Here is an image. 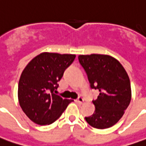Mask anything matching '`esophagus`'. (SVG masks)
I'll list each match as a JSON object with an SVG mask.
<instances>
[{"mask_svg":"<svg viewBox=\"0 0 146 146\" xmlns=\"http://www.w3.org/2000/svg\"><path fill=\"white\" fill-rule=\"evenodd\" d=\"M76 102H77V103H79V104H82L83 103H84V99H83V98H82L81 96H80V97L78 98L76 100Z\"/></svg>","mask_w":146,"mask_h":146,"instance_id":"esophagus-1","label":"esophagus"}]
</instances>
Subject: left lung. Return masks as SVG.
Returning <instances> with one entry per match:
<instances>
[{
    "instance_id": "left-lung-1",
    "label": "left lung",
    "mask_w": 146,
    "mask_h": 146,
    "mask_svg": "<svg viewBox=\"0 0 146 146\" xmlns=\"http://www.w3.org/2000/svg\"><path fill=\"white\" fill-rule=\"evenodd\" d=\"M79 61L88 76L92 89L99 95L92 101L95 113L86 118L90 126L106 129L120 120L131 101V86L127 71L110 55H80Z\"/></svg>"
}]
</instances>
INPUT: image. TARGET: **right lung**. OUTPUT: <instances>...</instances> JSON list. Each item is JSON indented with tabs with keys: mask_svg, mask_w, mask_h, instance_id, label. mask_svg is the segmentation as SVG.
<instances>
[{
	"mask_svg": "<svg viewBox=\"0 0 146 146\" xmlns=\"http://www.w3.org/2000/svg\"><path fill=\"white\" fill-rule=\"evenodd\" d=\"M75 57V54L43 52L26 65L19 78L18 99L22 110L32 121L50 124L73 102L63 99L54 91Z\"/></svg>",
	"mask_w": 146,
	"mask_h": 146,
	"instance_id": "1",
	"label": "right lung"
}]
</instances>
